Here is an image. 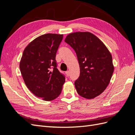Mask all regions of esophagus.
<instances>
[{
  "mask_svg": "<svg viewBox=\"0 0 135 135\" xmlns=\"http://www.w3.org/2000/svg\"><path fill=\"white\" fill-rule=\"evenodd\" d=\"M66 75H67L68 76H69V75H70V71H66Z\"/></svg>",
  "mask_w": 135,
  "mask_h": 135,
  "instance_id": "34e87169",
  "label": "esophagus"
}]
</instances>
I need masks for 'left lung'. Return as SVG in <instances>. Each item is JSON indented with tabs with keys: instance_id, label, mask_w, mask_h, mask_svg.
Wrapping results in <instances>:
<instances>
[{
	"instance_id": "obj_1",
	"label": "left lung",
	"mask_w": 135,
	"mask_h": 135,
	"mask_svg": "<svg viewBox=\"0 0 135 135\" xmlns=\"http://www.w3.org/2000/svg\"><path fill=\"white\" fill-rule=\"evenodd\" d=\"M65 42L74 49L79 61L80 76L74 83L77 93L87 99L99 96L108 87L114 70L108 48L88 31L69 34Z\"/></svg>"
}]
</instances>
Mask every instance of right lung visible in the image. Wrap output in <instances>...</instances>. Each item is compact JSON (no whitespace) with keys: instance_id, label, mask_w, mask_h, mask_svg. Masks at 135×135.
<instances>
[{"instance_id":"add662e5","label":"right lung","mask_w":135,"mask_h":135,"mask_svg":"<svg viewBox=\"0 0 135 135\" xmlns=\"http://www.w3.org/2000/svg\"><path fill=\"white\" fill-rule=\"evenodd\" d=\"M62 38L63 34L51 33L38 36L24 49L20 60V71L26 87L44 101L56 99L65 81L55 60Z\"/></svg>"}]
</instances>
